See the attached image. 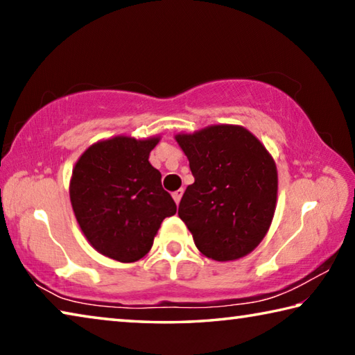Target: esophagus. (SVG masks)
Returning a JSON list of instances; mask_svg holds the SVG:
<instances>
[{"mask_svg": "<svg viewBox=\"0 0 355 355\" xmlns=\"http://www.w3.org/2000/svg\"><path fill=\"white\" fill-rule=\"evenodd\" d=\"M182 196H183V189H178L175 192H172V197H173V200H175L177 205L180 203V200H182Z\"/></svg>", "mask_w": 355, "mask_h": 355, "instance_id": "34e87169", "label": "esophagus"}]
</instances>
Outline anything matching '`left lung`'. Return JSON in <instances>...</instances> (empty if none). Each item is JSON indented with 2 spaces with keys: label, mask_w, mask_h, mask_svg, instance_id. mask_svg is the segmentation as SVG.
<instances>
[{
  "label": "left lung",
  "mask_w": 355,
  "mask_h": 355,
  "mask_svg": "<svg viewBox=\"0 0 355 355\" xmlns=\"http://www.w3.org/2000/svg\"><path fill=\"white\" fill-rule=\"evenodd\" d=\"M175 139L194 177L178 216L197 249L216 261L250 254L274 218L277 169L272 156L238 125H211Z\"/></svg>",
  "instance_id": "1"
}]
</instances>
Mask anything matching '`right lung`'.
<instances>
[{
    "mask_svg": "<svg viewBox=\"0 0 355 355\" xmlns=\"http://www.w3.org/2000/svg\"><path fill=\"white\" fill-rule=\"evenodd\" d=\"M159 137L116 136L89 147L76 161L70 202L84 236L95 250L122 263L141 260L156 232L177 213L161 173L148 163Z\"/></svg>",
    "mask_w": 355,
    "mask_h": 355,
    "instance_id": "obj_1",
    "label": "right lung"
}]
</instances>
